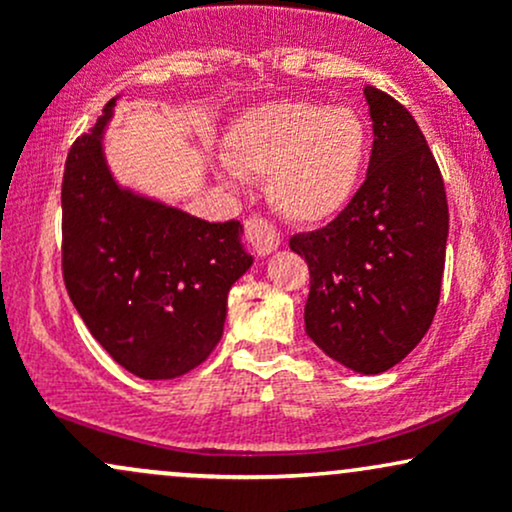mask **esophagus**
<instances>
[{"label":"esophagus","instance_id":"obj_1","mask_svg":"<svg viewBox=\"0 0 512 512\" xmlns=\"http://www.w3.org/2000/svg\"><path fill=\"white\" fill-rule=\"evenodd\" d=\"M243 223H245V233H248L250 243L255 245V250L260 252V255H269V252H274L281 245V238L279 233H276V228L267 219H262V216L252 214Z\"/></svg>","mask_w":512,"mask_h":512}]
</instances>
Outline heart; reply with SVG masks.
Masks as SVG:
<instances>
[{"label":"heart","instance_id":"1","mask_svg":"<svg viewBox=\"0 0 512 512\" xmlns=\"http://www.w3.org/2000/svg\"><path fill=\"white\" fill-rule=\"evenodd\" d=\"M370 132L349 105L274 101L245 110L226 134V180L267 178L272 207L322 223L349 207L366 173Z\"/></svg>","mask_w":512,"mask_h":512}]
</instances>
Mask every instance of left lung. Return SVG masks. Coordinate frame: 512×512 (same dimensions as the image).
<instances>
[{
	"mask_svg": "<svg viewBox=\"0 0 512 512\" xmlns=\"http://www.w3.org/2000/svg\"><path fill=\"white\" fill-rule=\"evenodd\" d=\"M363 93L375 137L366 180L337 219L289 245L308 262V337L342 366L373 375L402 361L431 327L448 199L409 110L375 86Z\"/></svg>",
	"mask_w": 512,
	"mask_h": 512,
	"instance_id": "left-lung-1",
	"label": "left lung"
}]
</instances>
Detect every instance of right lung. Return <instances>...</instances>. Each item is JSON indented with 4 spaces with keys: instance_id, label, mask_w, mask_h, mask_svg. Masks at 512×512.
I'll return each mask as SVG.
<instances>
[{
    "instance_id": "1",
    "label": "right lung",
    "mask_w": 512,
    "mask_h": 512,
    "mask_svg": "<svg viewBox=\"0 0 512 512\" xmlns=\"http://www.w3.org/2000/svg\"><path fill=\"white\" fill-rule=\"evenodd\" d=\"M113 105L64 163V286L113 361L144 380L180 378L219 344L228 291L252 257L240 221H202L117 185L103 156Z\"/></svg>"
}]
</instances>
